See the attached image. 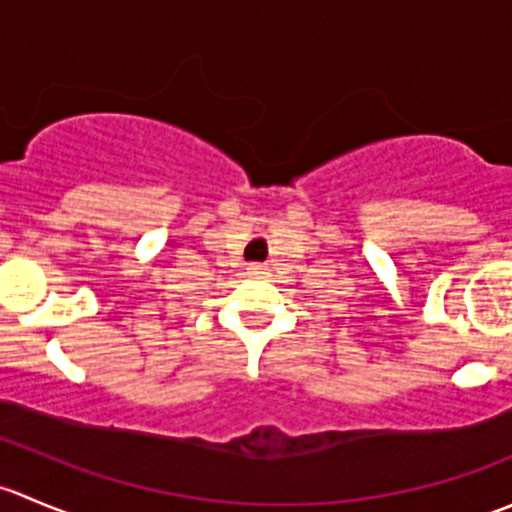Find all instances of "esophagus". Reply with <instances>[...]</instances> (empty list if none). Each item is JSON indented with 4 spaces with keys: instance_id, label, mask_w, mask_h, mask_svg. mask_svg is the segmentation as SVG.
<instances>
[{
    "instance_id": "1",
    "label": "esophagus",
    "mask_w": 512,
    "mask_h": 512,
    "mask_svg": "<svg viewBox=\"0 0 512 512\" xmlns=\"http://www.w3.org/2000/svg\"><path fill=\"white\" fill-rule=\"evenodd\" d=\"M247 275H250V277H265V265H257V262H252V265L247 267Z\"/></svg>"
}]
</instances>
